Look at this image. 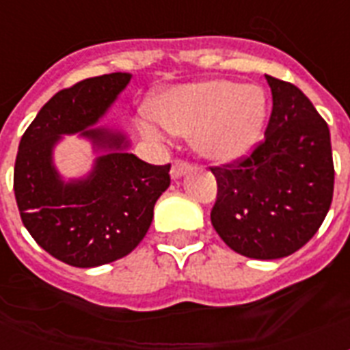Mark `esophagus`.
Returning <instances> with one entry per match:
<instances>
[{
	"instance_id": "1",
	"label": "esophagus",
	"mask_w": 350,
	"mask_h": 350,
	"mask_svg": "<svg viewBox=\"0 0 350 350\" xmlns=\"http://www.w3.org/2000/svg\"><path fill=\"white\" fill-rule=\"evenodd\" d=\"M191 165L185 163V161H176L174 165H172V169H170V178L172 180H180V178H183V176L187 174V172H191Z\"/></svg>"
}]
</instances>
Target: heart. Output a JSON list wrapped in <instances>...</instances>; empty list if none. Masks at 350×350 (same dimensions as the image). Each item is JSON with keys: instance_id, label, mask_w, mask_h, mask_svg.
<instances>
[{"instance_id": "b5f03b06", "label": "heart", "mask_w": 350, "mask_h": 350, "mask_svg": "<svg viewBox=\"0 0 350 350\" xmlns=\"http://www.w3.org/2000/svg\"><path fill=\"white\" fill-rule=\"evenodd\" d=\"M267 109L261 87H239L229 79L176 85L148 105L159 125L178 136H191L194 150L214 163H232L254 150L265 131ZM139 131L158 136L147 120L139 121Z\"/></svg>"}]
</instances>
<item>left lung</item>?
<instances>
[{"instance_id":"1","label":"left lung","mask_w":350,"mask_h":350,"mask_svg":"<svg viewBox=\"0 0 350 350\" xmlns=\"http://www.w3.org/2000/svg\"><path fill=\"white\" fill-rule=\"evenodd\" d=\"M272 112L265 139L238 165L214 167L218 198L211 221L234 252L278 260L301 249L332 202L331 132L293 83L265 76Z\"/></svg>"}]
</instances>
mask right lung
Returning <instances> with one entry per match:
<instances>
[{
  "label": "right lung",
  "mask_w": 350,
  "mask_h": 350,
  "mask_svg": "<svg viewBox=\"0 0 350 350\" xmlns=\"http://www.w3.org/2000/svg\"><path fill=\"white\" fill-rule=\"evenodd\" d=\"M131 78L112 72L59 90L19 142L14 194L21 221L41 249L67 265L90 269L132 252L170 185V165L145 163L129 152L125 132L96 126ZM74 133L91 143L96 158L87 175L65 180L53 148Z\"/></svg>",
  "instance_id": "1"
}]
</instances>
